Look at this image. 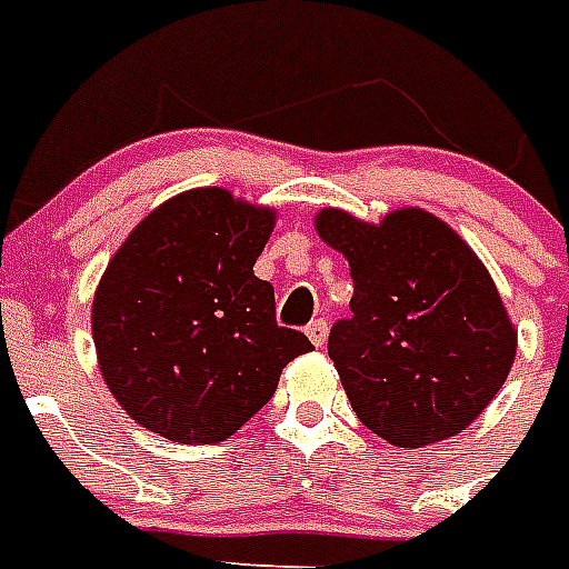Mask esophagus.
Instances as JSON below:
<instances>
[{
  "mask_svg": "<svg viewBox=\"0 0 569 569\" xmlns=\"http://www.w3.org/2000/svg\"><path fill=\"white\" fill-rule=\"evenodd\" d=\"M307 336H309V341L316 345V348H321V345L327 341V321H325V318H316V321L307 327Z\"/></svg>",
  "mask_w": 569,
  "mask_h": 569,
  "instance_id": "esophagus-1",
  "label": "esophagus"
}]
</instances>
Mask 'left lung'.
I'll return each instance as SVG.
<instances>
[{"instance_id": "left-lung-1", "label": "left lung", "mask_w": 569, "mask_h": 569, "mask_svg": "<svg viewBox=\"0 0 569 569\" xmlns=\"http://www.w3.org/2000/svg\"><path fill=\"white\" fill-rule=\"evenodd\" d=\"M318 237L350 262V318L327 353L357 418L395 447L456 436L502 389L517 332L491 274L445 221L397 210L362 224L318 212Z\"/></svg>"}]
</instances>
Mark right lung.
I'll return each mask as SVG.
<instances>
[{"mask_svg": "<svg viewBox=\"0 0 569 569\" xmlns=\"http://www.w3.org/2000/svg\"><path fill=\"white\" fill-rule=\"evenodd\" d=\"M271 224V210L224 189H192L146 216L110 260L92 300L101 373L157 436L224 441L312 350L277 325L274 286L253 274Z\"/></svg>", "mask_w": 569, "mask_h": 569, "instance_id": "right-lung-1", "label": "right lung"}]
</instances>
